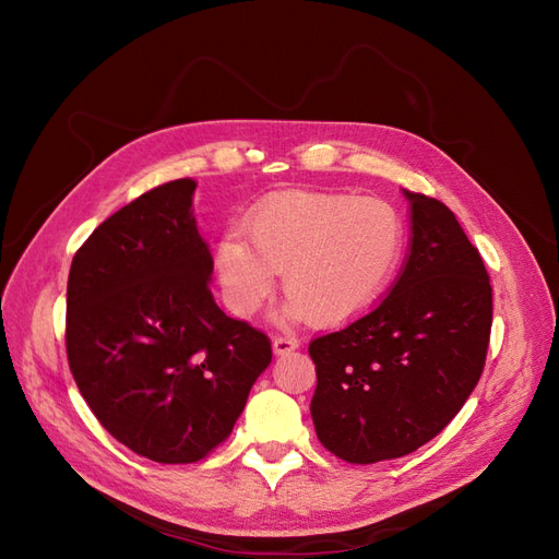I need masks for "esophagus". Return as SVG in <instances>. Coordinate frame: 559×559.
<instances>
[{
    "mask_svg": "<svg viewBox=\"0 0 559 559\" xmlns=\"http://www.w3.org/2000/svg\"><path fill=\"white\" fill-rule=\"evenodd\" d=\"M294 349H298V341H296V337L280 335V337H275V341H273V352L277 354V357H284V354H289V352H294Z\"/></svg>",
    "mask_w": 559,
    "mask_h": 559,
    "instance_id": "obj_1",
    "label": "esophagus"
}]
</instances>
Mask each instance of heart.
I'll return each instance as SVG.
<instances>
[{
    "mask_svg": "<svg viewBox=\"0 0 559 559\" xmlns=\"http://www.w3.org/2000/svg\"><path fill=\"white\" fill-rule=\"evenodd\" d=\"M245 237L218 240L214 267L233 314H257L277 273L289 312L317 326H343L384 296L405 249L399 210L380 198L286 191L261 200Z\"/></svg>",
    "mask_w": 559,
    "mask_h": 559,
    "instance_id": "b5f03b06",
    "label": "heart"
}]
</instances>
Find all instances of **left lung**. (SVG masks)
I'll list each match as a JSON object with an SVG mask.
<instances>
[{"mask_svg": "<svg viewBox=\"0 0 559 559\" xmlns=\"http://www.w3.org/2000/svg\"><path fill=\"white\" fill-rule=\"evenodd\" d=\"M403 195L413 238L392 294L310 345L317 438L349 464L396 460L441 433L480 380L492 329V286L456 216Z\"/></svg>", "mask_w": 559, "mask_h": 559, "instance_id": "1", "label": "left lung"}]
</instances>
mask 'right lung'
I'll return each mask as SVG.
<instances>
[{"label": "right lung", "instance_id": "right-lung-1", "mask_svg": "<svg viewBox=\"0 0 559 559\" xmlns=\"http://www.w3.org/2000/svg\"><path fill=\"white\" fill-rule=\"evenodd\" d=\"M195 186L163 183L111 214L67 280V359L81 396L118 443L160 464L198 462L222 443L273 361L267 337L212 298Z\"/></svg>", "mask_w": 559, "mask_h": 559}]
</instances>
